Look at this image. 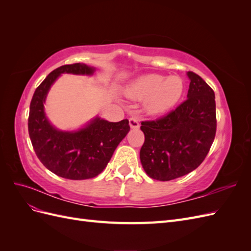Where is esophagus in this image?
<instances>
[{
  "label": "esophagus",
  "instance_id": "1",
  "mask_svg": "<svg viewBox=\"0 0 251 251\" xmlns=\"http://www.w3.org/2000/svg\"><path fill=\"white\" fill-rule=\"evenodd\" d=\"M128 121H130V126L132 128H138L140 126L139 120L137 117H131Z\"/></svg>",
  "mask_w": 251,
  "mask_h": 251
}]
</instances>
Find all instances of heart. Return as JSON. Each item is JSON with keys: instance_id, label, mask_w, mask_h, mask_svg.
<instances>
[{"instance_id": "heart-1", "label": "heart", "mask_w": 251, "mask_h": 251, "mask_svg": "<svg viewBox=\"0 0 251 251\" xmlns=\"http://www.w3.org/2000/svg\"><path fill=\"white\" fill-rule=\"evenodd\" d=\"M184 82L181 77L172 75L149 74L136 79L127 88L126 93L133 100H147V110L160 114L171 110L183 95Z\"/></svg>"}]
</instances>
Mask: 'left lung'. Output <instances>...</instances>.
I'll list each match as a JSON object with an SVG mask.
<instances>
[{"instance_id": "left-lung-1", "label": "left lung", "mask_w": 251, "mask_h": 251, "mask_svg": "<svg viewBox=\"0 0 251 251\" xmlns=\"http://www.w3.org/2000/svg\"><path fill=\"white\" fill-rule=\"evenodd\" d=\"M187 100L156 120L141 121L140 161L151 178L170 181L193 172L207 156L217 131L215 92L188 71Z\"/></svg>"}]
</instances>
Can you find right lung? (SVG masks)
<instances>
[{
  "label": "right lung",
  "instance_id": "add662e5",
  "mask_svg": "<svg viewBox=\"0 0 251 251\" xmlns=\"http://www.w3.org/2000/svg\"><path fill=\"white\" fill-rule=\"evenodd\" d=\"M85 64L58 67L36 88L30 102L28 132L40 161L53 174L71 180H83L100 174L130 131L128 120L109 123L95 118L77 132H62L53 127L44 113V101L51 85L62 73L92 74Z\"/></svg>",
  "mask_w": 251,
  "mask_h": 251
}]
</instances>
